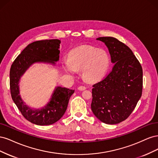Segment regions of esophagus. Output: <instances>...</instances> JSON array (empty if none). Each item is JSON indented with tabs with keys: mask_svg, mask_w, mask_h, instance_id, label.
I'll list each match as a JSON object with an SVG mask.
<instances>
[{
	"mask_svg": "<svg viewBox=\"0 0 158 158\" xmlns=\"http://www.w3.org/2000/svg\"><path fill=\"white\" fill-rule=\"evenodd\" d=\"M78 89L79 90H80V91H82V90H84V89H86V87H85V85H80V86H79L78 88Z\"/></svg>",
	"mask_w": 158,
	"mask_h": 158,
	"instance_id": "esophagus-1",
	"label": "esophagus"
}]
</instances>
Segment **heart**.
Returning a JSON list of instances; mask_svg holds the SVG:
<instances>
[{
    "label": "heart",
    "instance_id": "obj_1",
    "mask_svg": "<svg viewBox=\"0 0 158 158\" xmlns=\"http://www.w3.org/2000/svg\"><path fill=\"white\" fill-rule=\"evenodd\" d=\"M109 65L107 52L90 45H83L72 51L69 60L64 62L65 70L70 73L82 70L84 78L88 81H95L106 73Z\"/></svg>",
    "mask_w": 158,
    "mask_h": 158
}]
</instances>
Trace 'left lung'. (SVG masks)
Returning a JSON list of instances; mask_svg holds the SVG:
<instances>
[{"mask_svg":"<svg viewBox=\"0 0 158 158\" xmlns=\"http://www.w3.org/2000/svg\"><path fill=\"white\" fill-rule=\"evenodd\" d=\"M106 45L113 67L92 86V111L102 122L114 125L130 116L141 98L143 72L131 49L113 37L97 39Z\"/></svg>","mask_w":158,"mask_h":158,"instance_id":"1","label":"left lung"}]
</instances>
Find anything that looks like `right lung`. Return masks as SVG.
I'll list each match as a JSON object with an SVG mask.
<instances>
[{
    "label": "right lung",
    "instance_id": "obj_1",
    "mask_svg": "<svg viewBox=\"0 0 158 158\" xmlns=\"http://www.w3.org/2000/svg\"><path fill=\"white\" fill-rule=\"evenodd\" d=\"M59 40H46L31 43L14 60L10 71V94L14 103L26 120L37 125H52L63 116L74 89L57 87L51 101L41 109H32L24 104L19 95V81L33 63L44 62L55 64L59 59Z\"/></svg>",
    "mask_w": 158,
    "mask_h": 158
}]
</instances>
